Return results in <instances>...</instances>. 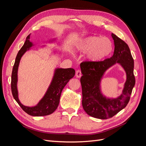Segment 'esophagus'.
<instances>
[{
  "label": "esophagus",
  "mask_w": 146,
  "mask_h": 146,
  "mask_svg": "<svg viewBox=\"0 0 146 146\" xmlns=\"http://www.w3.org/2000/svg\"><path fill=\"white\" fill-rule=\"evenodd\" d=\"M76 76L77 78L80 77L82 76V72H81V70H77L76 72Z\"/></svg>",
  "instance_id": "obj_1"
}]
</instances>
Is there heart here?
I'll use <instances>...</instances> for the list:
<instances>
[{
	"instance_id": "obj_1",
	"label": "heart",
	"mask_w": 146,
	"mask_h": 146,
	"mask_svg": "<svg viewBox=\"0 0 146 146\" xmlns=\"http://www.w3.org/2000/svg\"><path fill=\"white\" fill-rule=\"evenodd\" d=\"M81 52H87V59L98 62L107 58L113 51V43L110 39L91 36L82 39L77 47Z\"/></svg>"
}]
</instances>
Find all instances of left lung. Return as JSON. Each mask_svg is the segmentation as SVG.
I'll list each match as a JSON object with an SVG mask.
<instances>
[{
  "mask_svg": "<svg viewBox=\"0 0 146 146\" xmlns=\"http://www.w3.org/2000/svg\"><path fill=\"white\" fill-rule=\"evenodd\" d=\"M111 36L114 50L111 58L98 62L85 61L80 64L83 108L88 115L101 119L112 117L126 107L135 84L134 60L130 48L116 35L112 33ZM116 62L120 63L126 70L127 80L120 96L116 99H107L101 94L100 82L105 70Z\"/></svg>",
  "mask_w": 146,
  "mask_h": 146,
  "instance_id": "left-lung-1",
  "label": "left lung"
}]
</instances>
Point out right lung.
Here are the masks:
<instances>
[{"label": "right lung", "mask_w": 146, "mask_h": 146, "mask_svg": "<svg viewBox=\"0 0 146 146\" xmlns=\"http://www.w3.org/2000/svg\"><path fill=\"white\" fill-rule=\"evenodd\" d=\"M30 34L26 38L24 44L17 53L15 64L13 66L11 82V92L13 98L19 105L21 108L29 115L33 116H47L54 113L58 107L61 91L70 79L74 76L75 70L72 68L56 69L49 88L45 96L39 102V104L34 107H25L21 104L18 99V94H17V69H18V66L22 56L26 51L29 49L30 47L32 46V43L30 41Z\"/></svg>", "instance_id": "right-lung-1"}]
</instances>
